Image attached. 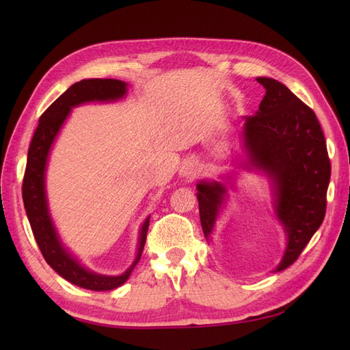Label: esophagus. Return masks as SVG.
<instances>
[{
	"label": "esophagus",
	"instance_id": "34e87169",
	"mask_svg": "<svg viewBox=\"0 0 350 350\" xmlns=\"http://www.w3.org/2000/svg\"><path fill=\"white\" fill-rule=\"evenodd\" d=\"M179 174H181V175L185 176V178L194 176V175H196V165H194V162L187 161L185 163H183L181 171H179Z\"/></svg>",
	"mask_w": 350,
	"mask_h": 350
}]
</instances>
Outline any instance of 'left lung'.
I'll use <instances>...</instances> for the list:
<instances>
[{
  "instance_id": "obj_1",
  "label": "left lung",
  "mask_w": 350,
  "mask_h": 350,
  "mask_svg": "<svg viewBox=\"0 0 350 350\" xmlns=\"http://www.w3.org/2000/svg\"><path fill=\"white\" fill-rule=\"evenodd\" d=\"M266 89L258 111L243 116V159L238 167L269 178L271 206L286 235L283 257L274 271L288 269L323 224L332 166L321 125L311 108L283 83L257 77ZM197 184L200 221L204 238L211 234L228 200L229 176Z\"/></svg>"
}]
</instances>
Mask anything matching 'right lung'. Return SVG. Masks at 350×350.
I'll use <instances>...</instances> for the list:
<instances>
[{"instance_id":"obj_1","label":"right lung","mask_w":350,"mask_h":350,"mask_svg":"<svg viewBox=\"0 0 350 350\" xmlns=\"http://www.w3.org/2000/svg\"><path fill=\"white\" fill-rule=\"evenodd\" d=\"M126 88H129V84L125 81L115 79H88L74 83L42 113L27 153L22 191L26 215L38 247L46 262L61 278L89 291H112L129 280L130 274L142 257L150 216L146 217L140 228L135 258L122 274L107 276V274H100L84 267L77 257H74V254H71V251L62 243L54 220L51 217L45 185L48 159L52 146H54L72 108L89 102L120 100L126 94Z\"/></svg>"}]
</instances>
